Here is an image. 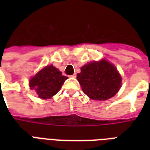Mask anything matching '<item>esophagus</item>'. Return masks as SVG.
Returning a JSON list of instances; mask_svg holds the SVG:
<instances>
[{
  "label": "esophagus",
  "mask_w": 150,
  "mask_h": 150,
  "mask_svg": "<svg viewBox=\"0 0 150 150\" xmlns=\"http://www.w3.org/2000/svg\"><path fill=\"white\" fill-rule=\"evenodd\" d=\"M71 77H72V78H75V77H76V74H74V75H71Z\"/></svg>",
  "instance_id": "esophagus-1"
}]
</instances>
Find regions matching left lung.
<instances>
[{
  "instance_id": "8db88e82",
  "label": "left lung",
  "mask_w": 150,
  "mask_h": 150,
  "mask_svg": "<svg viewBox=\"0 0 150 150\" xmlns=\"http://www.w3.org/2000/svg\"><path fill=\"white\" fill-rule=\"evenodd\" d=\"M77 79L84 93L95 100L113 97L121 84V77L117 68L105 60L93 61L82 67Z\"/></svg>"
}]
</instances>
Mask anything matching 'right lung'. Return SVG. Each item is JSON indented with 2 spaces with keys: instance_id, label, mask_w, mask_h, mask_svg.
<instances>
[{
  "instance_id": "obj_1",
  "label": "right lung",
  "mask_w": 150,
  "mask_h": 150,
  "mask_svg": "<svg viewBox=\"0 0 150 150\" xmlns=\"http://www.w3.org/2000/svg\"><path fill=\"white\" fill-rule=\"evenodd\" d=\"M67 79L53 65L47 66L32 78L29 86L36 90L40 98L49 99L60 91Z\"/></svg>"
}]
</instances>
